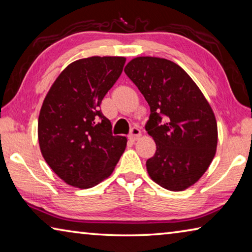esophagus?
<instances>
[{
  "label": "esophagus",
  "mask_w": 252,
  "mask_h": 252,
  "mask_svg": "<svg viewBox=\"0 0 252 252\" xmlns=\"http://www.w3.org/2000/svg\"><path fill=\"white\" fill-rule=\"evenodd\" d=\"M140 136H141V131H140V129L138 126H133L131 129V132L129 133V138L131 140H133V141H135V140H138Z\"/></svg>",
  "instance_id": "obj_1"
}]
</instances>
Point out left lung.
<instances>
[{
    "label": "left lung",
    "instance_id": "left-lung-1",
    "mask_svg": "<svg viewBox=\"0 0 252 252\" xmlns=\"http://www.w3.org/2000/svg\"><path fill=\"white\" fill-rule=\"evenodd\" d=\"M150 106L146 130L157 144L149 176L170 191L194 185L207 171L218 142L210 104L189 74L169 60L135 58L125 67Z\"/></svg>",
    "mask_w": 252,
    "mask_h": 252
}]
</instances>
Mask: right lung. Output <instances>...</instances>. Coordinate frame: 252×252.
Returning <instances> with one entry per match:
<instances>
[{"label":"right lung","mask_w":252,"mask_h":252,"mask_svg":"<svg viewBox=\"0 0 252 252\" xmlns=\"http://www.w3.org/2000/svg\"><path fill=\"white\" fill-rule=\"evenodd\" d=\"M126 58L91 57L71 63L51 87L37 123L40 149L50 168L72 187L87 189L113 172L126 138L112 134L100 110L121 75Z\"/></svg>","instance_id":"obj_1"}]
</instances>
